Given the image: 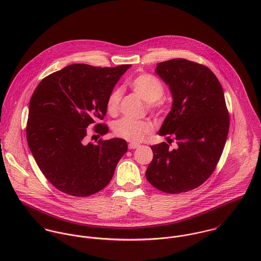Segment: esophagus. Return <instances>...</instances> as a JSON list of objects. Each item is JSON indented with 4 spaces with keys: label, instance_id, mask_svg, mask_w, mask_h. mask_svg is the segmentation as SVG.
Listing matches in <instances>:
<instances>
[{
    "label": "esophagus",
    "instance_id": "esophagus-1",
    "mask_svg": "<svg viewBox=\"0 0 261 261\" xmlns=\"http://www.w3.org/2000/svg\"><path fill=\"white\" fill-rule=\"evenodd\" d=\"M138 146H139V145L136 144V143H130V144L128 145L129 149H136Z\"/></svg>",
    "mask_w": 261,
    "mask_h": 261
}]
</instances>
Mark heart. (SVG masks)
<instances>
[{
    "mask_svg": "<svg viewBox=\"0 0 261 261\" xmlns=\"http://www.w3.org/2000/svg\"><path fill=\"white\" fill-rule=\"evenodd\" d=\"M129 85L139 97L147 102L149 109L157 112L164 110L165 103L161 100L164 94V86L156 77L150 74H139L129 82ZM121 97L122 91L118 88L109 94L106 107L111 115H115L119 111ZM113 131L118 137L136 143L152 131V127L147 121L122 118L113 125Z\"/></svg>",
    "mask_w": 261,
    "mask_h": 261,
    "instance_id": "heart-1",
    "label": "heart"
}]
</instances>
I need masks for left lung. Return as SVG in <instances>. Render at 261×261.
Segmentation results:
<instances>
[{"label": "left lung", "mask_w": 261, "mask_h": 261, "mask_svg": "<svg viewBox=\"0 0 261 261\" xmlns=\"http://www.w3.org/2000/svg\"><path fill=\"white\" fill-rule=\"evenodd\" d=\"M155 73L168 85L172 107L158 134L171 136L151 146L153 160L146 170L151 185L166 193H181L200 186L214 171L229 130L223 89L207 67L172 59L157 64Z\"/></svg>", "instance_id": "left-lung-1"}]
</instances>
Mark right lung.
<instances>
[{
  "mask_svg": "<svg viewBox=\"0 0 261 261\" xmlns=\"http://www.w3.org/2000/svg\"><path fill=\"white\" fill-rule=\"evenodd\" d=\"M131 65L114 68L72 64L44 78L30 100L27 141L42 173L58 190L92 195L111 181L127 152L121 138L87 143V127L103 120L107 98ZM109 131L96 124L95 132Z\"/></svg>",
  "mask_w": 261,
  "mask_h": 261,
  "instance_id": "obj_1",
  "label": "right lung"
}]
</instances>
